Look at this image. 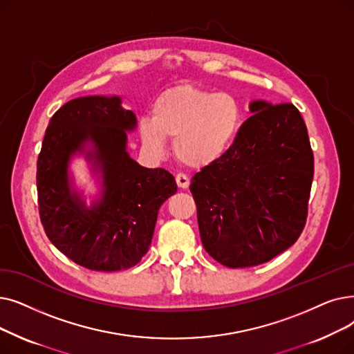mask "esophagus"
<instances>
[{
	"label": "esophagus",
	"mask_w": 354,
	"mask_h": 354,
	"mask_svg": "<svg viewBox=\"0 0 354 354\" xmlns=\"http://www.w3.org/2000/svg\"><path fill=\"white\" fill-rule=\"evenodd\" d=\"M175 179H176V185H178L179 188L185 189V188H188V187H189V178H188L187 175H183V174H178Z\"/></svg>",
	"instance_id": "1"
}]
</instances>
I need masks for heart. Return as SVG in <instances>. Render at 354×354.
Listing matches in <instances>:
<instances>
[{
    "label": "heart",
    "mask_w": 354,
    "mask_h": 354,
    "mask_svg": "<svg viewBox=\"0 0 354 354\" xmlns=\"http://www.w3.org/2000/svg\"><path fill=\"white\" fill-rule=\"evenodd\" d=\"M243 122V105L234 95L180 84L158 95L151 118L140 122V136L155 155L165 151V139H172L182 165L204 167L232 149Z\"/></svg>",
    "instance_id": "obj_1"
}]
</instances>
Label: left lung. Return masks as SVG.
I'll list each match as a JSON object with an SVG mask.
<instances>
[{"mask_svg": "<svg viewBox=\"0 0 354 354\" xmlns=\"http://www.w3.org/2000/svg\"><path fill=\"white\" fill-rule=\"evenodd\" d=\"M250 111L232 149L189 185L204 249L233 269L266 263L298 240L314 178L297 106L254 101Z\"/></svg>", "mask_w": 354, "mask_h": 354, "instance_id": "left-lung-1", "label": "left lung"}]
</instances>
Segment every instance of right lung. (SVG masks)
<instances>
[{
  "mask_svg": "<svg viewBox=\"0 0 354 354\" xmlns=\"http://www.w3.org/2000/svg\"><path fill=\"white\" fill-rule=\"evenodd\" d=\"M136 115L118 97L75 98L53 114L37 158V203L46 236L72 262L97 272L124 270L147 253L160 205L175 178L147 169L126 151ZM91 140L104 174L102 201L88 210L67 185V162Z\"/></svg>",
  "mask_w": 354,
  "mask_h": 354,
  "instance_id": "obj_1",
  "label": "right lung"
}]
</instances>
